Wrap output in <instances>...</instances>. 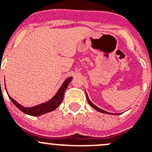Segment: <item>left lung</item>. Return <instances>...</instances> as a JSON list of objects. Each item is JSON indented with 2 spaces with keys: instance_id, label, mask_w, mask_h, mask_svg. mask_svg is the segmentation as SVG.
Returning a JSON list of instances; mask_svg holds the SVG:
<instances>
[{
  "instance_id": "left-lung-1",
  "label": "left lung",
  "mask_w": 152,
  "mask_h": 152,
  "mask_svg": "<svg viewBox=\"0 0 152 152\" xmlns=\"http://www.w3.org/2000/svg\"><path fill=\"white\" fill-rule=\"evenodd\" d=\"M86 95H87V100H88V103H89L90 105L91 106V107H93V108H94L95 110H97V111H99V112H100V113H108V112H107V111H104V110H101V109H100V108H98L97 107H96V106H95L94 104V103H92L91 102V100H89V98H88V94H86ZM116 115H119V114H116Z\"/></svg>"
}]
</instances>
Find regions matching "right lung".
Listing matches in <instances>:
<instances>
[{
	"label": "right lung",
	"instance_id": "add662e5",
	"mask_svg": "<svg viewBox=\"0 0 152 152\" xmlns=\"http://www.w3.org/2000/svg\"><path fill=\"white\" fill-rule=\"evenodd\" d=\"M72 77H68L64 83L61 85V88H59L58 91L56 93V94L55 95V96L53 98H52L50 100H49L48 102H45L44 103H42L38 106H36V107H29V108H26V107H22L21 105H20L17 101L13 100L11 96H10V95H8L9 97H10V100L13 102V103L19 110H20L22 112H23L24 113L28 114V115H30V116H41L42 114H45L46 113L51 112V111H53L54 110H56L58 106L60 105L62 102L63 97H64V93L66 90L67 87L69 84V83L72 81Z\"/></svg>",
	"mask_w": 152,
	"mask_h": 152
}]
</instances>
